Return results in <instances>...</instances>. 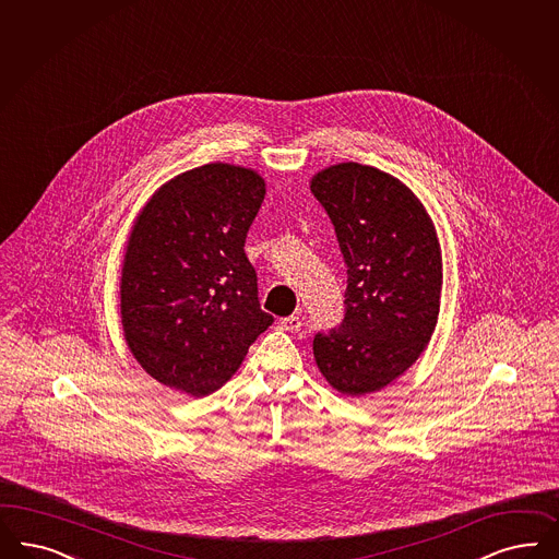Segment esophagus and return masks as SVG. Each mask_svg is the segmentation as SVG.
<instances>
[{
	"instance_id": "esophagus-1",
	"label": "esophagus",
	"mask_w": 559,
	"mask_h": 559,
	"mask_svg": "<svg viewBox=\"0 0 559 559\" xmlns=\"http://www.w3.org/2000/svg\"><path fill=\"white\" fill-rule=\"evenodd\" d=\"M300 314H289V317H284V319H280V328L284 331H298L300 330Z\"/></svg>"
}]
</instances>
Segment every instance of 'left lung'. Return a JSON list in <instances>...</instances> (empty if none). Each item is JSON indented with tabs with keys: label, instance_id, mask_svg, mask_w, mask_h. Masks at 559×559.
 I'll return each mask as SVG.
<instances>
[{
	"label": "left lung",
	"instance_id": "obj_1",
	"mask_svg": "<svg viewBox=\"0 0 559 559\" xmlns=\"http://www.w3.org/2000/svg\"><path fill=\"white\" fill-rule=\"evenodd\" d=\"M310 192L348 267L346 314L314 335L317 367L337 392H379L413 367L437 325L443 263L433 219L392 174L354 162L314 174Z\"/></svg>",
	"mask_w": 559,
	"mask_h": 559
}]
</instances>
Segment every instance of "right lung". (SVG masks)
<instances>
[{
    "label": "right lung",
    "mask_w": 559,
    "mask_h": 559,
    "mask_svg": "<svg viewBox=\"0 0 559 559\" xmlns=\"http://www.w3.org/2000/svg\"><path fill=\"white\" fill-rule=\"evenodd\" d=\"M263 199L254 169L217 162L157 188L134 219L120 277L122 330L139 365L171 390L217 392L273 323L245 252Z\"/></svg>",
    "instance_id": "add662e5"
}]
</instances>
